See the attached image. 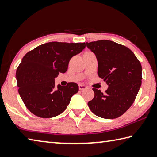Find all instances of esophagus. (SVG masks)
<instances>
[{
    "label": "esophagus",
    "mask_w": 157,
    "mask_h": 157,
    "mask_svg": "<svg viewBox=\"0 0 157 157\" xmlns=\"http://www.w3.org/2000/svg\"><path fill=\"white\" fill-rule=\"evenodd\" d=\"M78 88L79 90H86L87 88V87L86 86H84V85H79L78 86Z\"/></svg>",
    "instance_id": "obj_1"
}]
</instances>
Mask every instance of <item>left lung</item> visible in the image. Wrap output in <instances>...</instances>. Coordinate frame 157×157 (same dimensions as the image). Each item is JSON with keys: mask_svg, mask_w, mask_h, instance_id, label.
I'll return each instance as SVG.
<instances>
[{"mask_svg": "<svg viewBox=\"0 0 157 157\" xmlns=\"http://www.w3.org/2000/svg\"><path fill=\"white\" fill-rule=\"evenodd\" d=\"M86 45L97 56L98 76L108 85L105 94L92 88L94 97L87 104L97 116L116 119L135 101L141 86V63L131 49L113 41L100 40Z\"/></svg>", "mask_w": 157, "mask_h": 157, "instance_id": "obj_1", "label": "left lung"}]
</instances>
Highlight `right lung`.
Returning <instances> with one entry per match:
<instances>
[{
	"label": "right lung",
	"instance_id": "obj_1",
	"mask_svg": "<svg viewBox=\"0 0 157 157\" xmlns=\"http://www.w3.org/2000/svg\"><path fill=\"white\" fill-rule=\"evenodd\" d=\"M85 43L50 42L25 55L16 70L18 93L25 105L36 116L52 118L67 108L78 86H55L54 78L67 70L71 58L86 48Z\"/></svg>",
	"mask_w": 157,
	"mask_h": 157
}]
</instances>
